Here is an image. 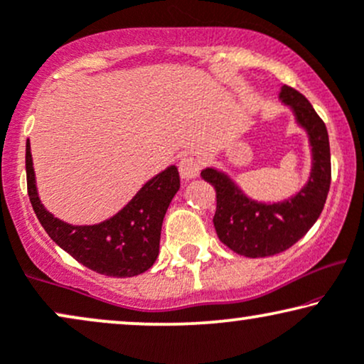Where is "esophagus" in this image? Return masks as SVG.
Masks as SVG:
<instances>
[{
  "instance_id": "34e87169",
  "label": "esophagus",
  "mask_w": 364,
  "mask_h": 364,
  "mask_svg": "<svg viewBox=\"0 0 364 364\" xmlns=\"http://www.w3.org/2000/svg\"><path fill=\"white\" fill-rule=\"evenodd\" d=\"M201 164L195 156H186L179 161V174H181L185 179H193L200 174Z\"/></svg>"
}]
</instances>
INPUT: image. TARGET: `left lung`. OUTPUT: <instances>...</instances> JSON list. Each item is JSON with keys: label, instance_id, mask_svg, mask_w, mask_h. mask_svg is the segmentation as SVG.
<instances>
[{"label": "left lung", "instance_id": "obj_1", "mask_svg": "<svg viewBox=\"0 0 364 364\" xmlns=\"http://www.w3.org/2000/svg\"><path fill=\"white\" fill-rule=\"evenodd\" d=\"M280 99L291 105L299 124L307 129L312 144V174L309 183L292 200L262 205L248 200L225 174L203 169L201 178L215 188L216 235L237 254L270 257L291 248L309 232L324 208L331 185V151L328 129L301 92L284 85Z\"/></svg>", "mask_w": 364, "mask_h": 364}]
</instances>
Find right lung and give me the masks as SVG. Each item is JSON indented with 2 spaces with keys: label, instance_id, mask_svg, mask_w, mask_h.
I'll return each mask as SVG.
<instances>
[{
  "label": "right lung",
  "instance_id": "obj_1",
  "mask_svg": "<svg viewBox=\"0 0 364 364\" xmlns=\"http://www.w3.org/2000/svg\"><path fill=\"white\" fill-rule=\"evenodd\" d=\"M26 186L36 218L48 237L82 265L109 277H132L153 267L159 254L163 218L179 190L176 166L142 186L116 216L90 227H73L55 218L40 203L30 141L26 142Z\"/></svg>",
  "mask_w": 364,
  "mask_h": 364
}]
</instances>
